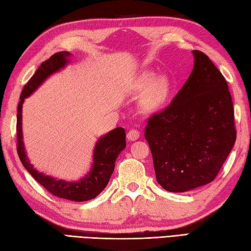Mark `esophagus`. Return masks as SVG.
Returning <instances> with one entry per match:
<instances>
[{
    "label": "esophagus",
    "instance_id": "34e87169",
    "mask_svg": "<svg viewBox=\"0 0 251 251\" xmlns=\"http://www.w3.org/2000/svg\"><path fill=\"white\" fill-rule=\"evenodd\" d=\"M139 137H140V132L137 129H130L128 132H127V139L130 141H135Z\"/></svg>",
    "mask_w": 251,
    "mask_h": 251
}]
</instances>
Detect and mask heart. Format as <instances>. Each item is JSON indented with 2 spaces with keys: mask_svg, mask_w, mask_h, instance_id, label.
Returning <instances> with one entry per match:
<instances>
[{
  "mask_svg": "<svg viewBox=\"0 0 251 251\" xmlns=\"http://www.w3.org/2000/svg\"><path fill=\"white\" fill-rule=\"evenodd\" d=\"M153 81L154 74L151 72L146 73L141 78V87L143 89H148ZM152 85L141 100L142 109L146 111H153L159 108L166 101L169 93V81L167 77H158Z\"/></svg>",
  "mask_w": 251,
  "mask_h": 251,
  "instance_id": "1",
  "label": "heart"
}]
</instances>
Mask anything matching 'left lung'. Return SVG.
<instances>
[{
	"mask_svg": "<svg viewBox=\"0 0 251 251\" xmlns=\"http://www.w3.org/2000/svg\"><path fill=\"white\" fill-rule=\"evenodd\" d=\"M193 55L188 81L145 128L157 182L180 193L214 181L236 140L225 76L204 52Z\"/></svg>",
	"mask_w": 251,
	"mask_h": 251,
	"instance_id": "8db88e82",
	"label": "left lung"
}]
</instances>
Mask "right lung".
Wrapping results in <instances>:
<instances>
[{
  "label": "right lung",
  "mask_w": 251,
  "mask_h": 251,
  "mask_svg": "<svg viewBox=\"0 0 251 251\" xmlns=\"http://www.w3.org/2000/svg\"><path fill=\"white\" fill-rule=\"evenodd\" d=\"M68 57H70L69 51H59L50 56L49 59L41 63L39 69L25 85L20 95L17 110V127H16L17 129V153L25 168L50 194L69 201H85L95 199L109 183L111 175L113 174L116 158L126 148L125 129L123 127H117L100 138L96 143L94 150V163L92 169L77 182L57 180L37 172L29 162V158L26 157L23 139V126H21V123H23L21 114L23 113L21 112H23L25 98L29 97L52 73L59 71L61 68L65 67L69 62Z\"/></svg>",
  "instance_id": "1"
}]
</instances>
